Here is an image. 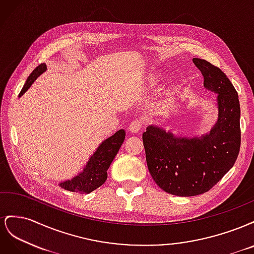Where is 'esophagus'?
Segmentation results:
<instances>
[{
  "label": "esophagus",
  "mask_w": 254,
  "mask_h": 254,
  "mask_svg": "<svg viewBox=\"0 0 254 254\" xmlns=\"http://www.w3.org/2000/svg\"><path fill=\"white\" fill-rule=\"evenodd\" d=\"M142 128V123L140 122V121H137V120H134V121H132L131 123H130V125H129V131L131 132V133H137L140 131V129Z\"/></svg>",
  "instance_id": "esophagus-1"
}]
</instances>
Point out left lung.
<instances>
[{
    "instance_id": "1",
    "label": "left lung",
    "mask_w": 254,
    "mask_h": 254,
    "mask_svg": "<svg viewBox=\"0 0 254 254\" xmlns=\"http://www.w3.org/2000/svg\"><path fill=\"white\" fill-rule=\"evenodd\" d=\"M203 86L216 93L217 121L207 133L176 135L149 125L143 132L146 162L152 179L168 194L190 197L212 189L234 165L241 146V107L232 82L220 68L193 58Z\"/></svg>"
}]
</instances>
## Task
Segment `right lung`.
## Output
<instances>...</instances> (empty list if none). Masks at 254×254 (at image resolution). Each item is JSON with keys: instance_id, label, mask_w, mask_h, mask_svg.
Segmentation results:
<instances>
[{"instance_id": "obj_1", "label": "right lung", "mask_w": 254, "mask_h": 254, "mask_svg": "<svg viewBox=\"0 0 254 254\" xmlns=\"http://www.w3.org/2000/svg\"><path fill=\"white\" fill-rule=\"evenodd\" d=\"M47 70L48 66L45 64L38 65L28 76L24 87L20 92L19 97L24 94L34 81ZM125 135V130L120 129L113 135L103 141L98 145L93 155L89 158L87 164L83 166L82 172L74 176L72 179L59 182L58 186L64 190L78 191L80 194H89L101 187L107 180V177H108L107 171H108L113 159L117 156L123 142H124Z\"/></svg>"}]
</instances>
